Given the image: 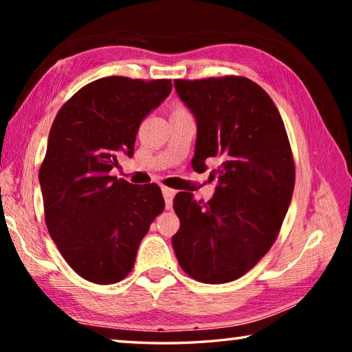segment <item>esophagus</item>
<instances>
[{"mask_svg": "<svg viewBox=\"0 0 352 352\" xmlns=\"http://www.w3.org/2000/svg\"><path fill=\"white\" fill-rule=\"evenodd\" d=\"M162 190H163V197H164V201H166V208L169 210V208H172V199H174L175 190L170 189V188H166V186H163Z\"/></svg>", "mask_w": 352, "mask_h": 352, "instance_id": "esophagus-1", "label": "esophagus"}]
</instances>
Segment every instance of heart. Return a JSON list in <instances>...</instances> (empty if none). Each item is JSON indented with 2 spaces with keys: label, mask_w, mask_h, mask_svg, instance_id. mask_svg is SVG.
<instances>
[{
  "label": "heart",
  "mask_w": 352,
  "mask_h": 352,
  "mask_svg": "<svg viewBox=\"0 0 352 352\" xmlns=\"http://www.w3.org/2000/svg\"><path fill=\"white\" fill-rule=\"evenodd\" d=\"M178 110H183V109H178Z\"/></svg>",
  "instance_id": "obj_1"
}]
</instances>
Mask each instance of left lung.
<instances>
[{
  "label": "left lung",
  "mask_w": 352,
  "mask_h": 352,
  "mask_svg": "<svg viewBox=\"0 0 352 352\" xmlns=\"http://www.w3.org/2000/svg\"><path fill=\"white\" fill-rule=\"evenodd\" d=\"M197 124L195 172L216 158V192L204 204L178 192L172 245L182 269L206 284L234 281L269 252L287 214L295 164L281 115L245 77L174 80Z\"/></svg>",
  "instance_id": "obj_1"
}]
</instances>
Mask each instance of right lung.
<instances>
[{"label": "right lung", "instance_id": "right-lung-1", "mask_svg": "<svg viewBox=\"0 0 352 352\" xmlns=\"http://www.w3.org/2000/svg\"><path fill=\"white\" fill-rule=\"evenodd\" d=\"M168 79L102 77L80 88L52 122L40 168L45 219L52 241L77 275L121 281L153 219L164 210L158 184L110 175L132 157L140 124L169 96Z\"/></svg>", "mask_w": 352, "mask_h": 352}]
</instances>
